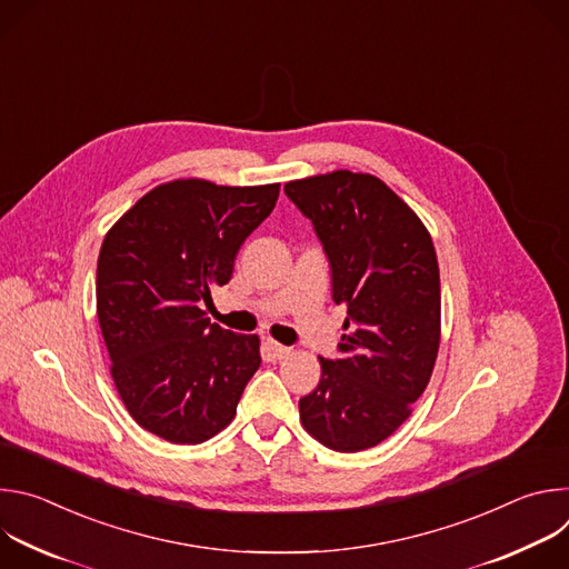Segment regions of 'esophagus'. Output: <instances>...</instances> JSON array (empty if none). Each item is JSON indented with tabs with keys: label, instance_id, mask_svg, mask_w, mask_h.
Listing matches in <instances>:
<instances>
[{
	"label": "esophagus",
	"instance_id": "1",
	"mask_svg": "<svg viewBox=\"0 0 569 569\" xmlns=\"http://www.w3.org/2000/svg\"><path fill=\"white\" fill-rule=\"evenodd\" d=\"M266 353H268L270 360H283L286 356H290V349L279 345V342H274V340H268L266 342Z\"/></svg>",
	"mask_w": 569,
	"mask_h": 569
}]
</instances>
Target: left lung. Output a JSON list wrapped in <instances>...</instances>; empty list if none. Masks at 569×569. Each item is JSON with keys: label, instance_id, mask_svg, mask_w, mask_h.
Instances as JSON below:
<instances>
[{"label": "left lung", "instance_id": "1", "mask_svg": "<svg viewBox=\"0 0 569 569\" xmlns=\"http://www.w3.org/2000/svg\"><path fill=\"white\" fill-rule=\"evenodd\" d=\"M310 220L347 308L336 358L299 400L303 428L338 452L385 441L426 391L439 351L441 283L432 238L373 176L336 171L283 187Z\"/></svg>", "mask_w": 569, "mask_h": 569}]
</instances>
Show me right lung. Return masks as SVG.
<instances>
[{"label": "right lung", "mask_w": 569, "mask_h": 569, "mask_svg": "<svg viewBox=\"0 0 569 569\" xmlns=\"http://www.w3.org/2000/svg\"><path fill=\"white\" fill-rule=\"evenodd\" d=\"M279 184L176 180L146 193L106 236L97 312L132 419L171 443H202L236 415L261 367L259 338L211 323L202 303L229 283Z\"/></svg>", "instance_id": "obj_1"}]
</instances>
